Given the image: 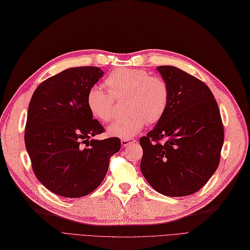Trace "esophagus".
Returning a JSON list of instances; mask_svg holds the SVG:
<instances>
[{
  "instance_id": "obj_1",
  "label": "esophagus",
  "mask_w": 250,
  "mask_h": 250,
  "mask_svg": "<svg viewBox=\"0 0 250 250\" xmlns=\"http://www.w3.org/2000/svg\"><path fill=\"white\" fill-rule=\"evenodd\" d=\"M121 143H122L123 147H127V146L130 145V144H135L136 140H134V139H122Z\"/></svg>"
}]
</instances>
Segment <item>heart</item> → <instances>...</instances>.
<instances>
[{
  "label": "heart",
  "mask_w": 250,
  "mask_h": 250,
  "mask_svg": "<svg viewBox=\"0 0 250 250\" xmlns=\"http://www.w3.org/2000/svg\"><path fill=\"white\" fill-rule=\"evenodd\" d=\"M108 92L98 86L91 87L87 94V106L94 118L101 123L111 122L116 114V103L125 100L127 114L108 127L111 136L129 139L146 124L162 120L170 100V88L164 78L150 75L140 69L121 68L105 79Z\"/></svg>",
  "instance_id": "b5f03b06"
}]
</instances>
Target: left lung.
<instances>
[{"label":"left lung","instance_id":"1","mask_svg":"<svg viewBox=\"0 0 250 250\" xmlns=\"http://www.w3.org/2000/svg\"><path fill=\"white\" fill-rule=\"evenodd\" d=\"M157 70L169 85L170 100L162 120L140 139L141 170L158 192L189 195L219 166L224 125L213 93L200 79L171 65Z\"/></svg>","mask_w":250,"mask_h":250}]
</instances>
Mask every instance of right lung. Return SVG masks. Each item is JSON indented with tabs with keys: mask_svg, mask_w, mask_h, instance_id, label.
Segmentation results:
<instances>
[{
	"mask_svg": "<svg viewBox=\"0 0 250 250\" xmlns=\"http://www.w3.org/2000/svg\"><path fill=\"white\" fill-rule=\"evenodd\" d=\"M102 75L98 67L67 69L39 84L29 103L24 140L32 170L47 189L64 198L95 190L121 149L115 137L90 140L105 132L87 106L88 91Z\"/></svg>",
	"mask_w": 250,
	"mask_h": 250,
	"instance_id": "add662e5",
	"label": "right lung"
}]
</instances>
